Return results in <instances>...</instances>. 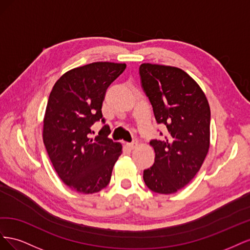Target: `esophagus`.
<instances>
[{
    "label": "esophagus",
    "mask_w": 250,
    "mask_h": 250,
    "mask_svg": "<svg viewBox=\"0 0 250 250\" xmlns=\"http://www.w3.org/2000/svg\"><path fill=\"white\" fill-rule=\"evenodd\" d=\"M126 146H127V148L129 149V150H133L135 147L138 146V142H132V143H127L126 144Z\"/></svg>",
    "instance_id": "obj_1"
}]
</instances>
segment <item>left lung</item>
Instances as JSON below:
<instances>
[{
  "label": "left lung",
  "mask_w": 250,
  "mask_h": 250,
  "mask_svg": "<svg viewBox=\"0 0 250 250\" xmlns=\"http://www.w3.org/2000/svg\"><path fill=\"white\" fill-rule=\"evenodd\" d=\"M140 76L156 122L168 130L164 139L150 141L154 164L143 178L155 193H176L195 177L208 152L209 105L197 82L178 67L143 63Z\"/></svg>",
  "instance_id": "left-lung-1"
}]
</instances>
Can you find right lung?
Wrapping results in <instances>:
<instances>
[{
    "mask_svg": "<svg viewBox=\"0 0 250 250\" xmlns=\"http://www.w3.org/2000/svg\"><path fill=\"white\" fill-rule=\"evenodd\" d=\"M126 69L125 63L93 62L66 72L53 86L43 118L42 139L53 167L72 190L101 191L109 184L122 145L108 139L109 126L98 136L90 127L102 120L107 87Z\"/></svg>",
    "mask_w": 250,
    "mask_h": 250,
    "instance_id": "right-lung-1",
    "label": "right lung"
}]
</instances>
